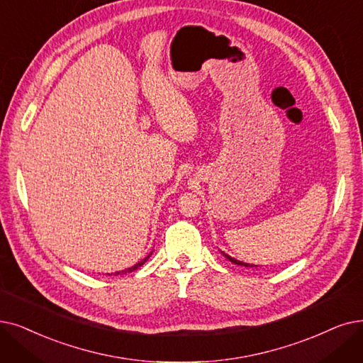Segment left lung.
I'll return each instance as SVG.
<instances>
[{"instance_id":"left-lung-1","label":"left lung","mask_w":363,"mask_h":363,"mask_svg":"<svg viewBox=\"0 0 363 363\" xmlns=\"http://www.w3.org/2000/svg\"><path fill=\"white\" fill-rule=\"evenodd\" d=\"M225 258L227 259H230L233 264H238V265H243V267H250L249 264H246V262H242V261H238V259H234V258H231V257H228V255H225ZM252 267H254V265H252Z\"/></svg>"}]
</instances>
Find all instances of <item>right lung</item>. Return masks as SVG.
<instances>
[{"label": "right lung", "mask_w": 363, "mask_h": 363, "mask_svg": "<svg viewBox=\"0 0 363 363\" xmlns=\"http://www.w3.org/2000/svg\"><path fill=\"white\" fill-rule=\"evenodd\" d=\"M150 258V255L147 257V258H144L143 261H139L136 265H133V267H130V269H125V270H123V272H117V273H114V276H118V274H123V273H130V272H135V270H138L140 265H144L145 262H147V259Z\"/></svg>", "instance_id": "add662e5"}]
</instances>
